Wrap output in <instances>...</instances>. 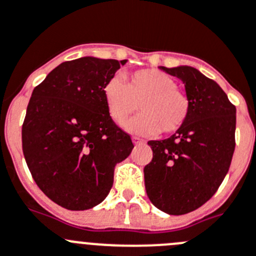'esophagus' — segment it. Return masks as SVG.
<instances>
[{
	"label": "esophagus",
	"instance_id": "obj_1",
	"mask_svg": "<svg viewBox=\"0 0 256 256\" xmlns=\"http://www.w3.org/2000/svg\"><path fill=\"white\" fill-rule=\"evenodd\" d=\"M132 140H133V144H144V140H142V138H138V137H133Z\"/></svg>",
	"mask_w": 256,
	"mask_h": 256
}]
</instances>
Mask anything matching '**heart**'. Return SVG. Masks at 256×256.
I'll return each mask as SVG.
<instances>
[{
    "label": "heart",
    "mask_w": 256,
    "mask_h": 256,
    "mask_svg": "<svg viewBox=\"0 0 256 256\" xmlns=\"http://www.w3.org/2000/svg\"><path fill=\"white\" fill-rule=\"evenodd\" d=\"M175 80L157 70H140L130 82L116 74L104 85V99L109 114L118 124H124L140 109L144 114L130 122L126 130L134 134L172 133L186 122L190 104L178 90Z\"/></svg>",
    "instance_id": "heart-1"
}]
</instances>
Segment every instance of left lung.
Masks as SVG:
<instances>
[{
	"mask_svg": "<svg viewBox=\"0 0 256 256\" xmlns=\"http://www.w3.org/2000/svg\"><path fill=\"white\" fill-rule=\"evenodd\" d=\"M160 70L182 80L190 110L170 138L148 142L154 157L144 168V186L154 207L180 216L202 207L224 182L235 151L236 108L194 67Z\"/></svg>",
	"mask_w": 256,
	"mask_h": 256,
	"instance_id": "left-lung-1",
	"label": "left lung"
}]
</instances>
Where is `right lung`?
I'll list each match as a JSON object with an SVG mask.
<instances>
[{
  "label": "right lung",
  "mask_w": 256,
  "mask_h": 256,
  "mask_svg": "<svg viewBox=\"0 0 256 256\" xmlns=\"http://www.w3.org/2000/svg\"><path fill=\"white\" fill-rule=\"evenodd\" d=\"M126 63L96 57L63 62L32 91L21 132L25 161L40 190L66 210L100 204L114 168L134 147L112 122L102 92Z\"/></svg>",
  "instance_id": "1"
}]
</instances>
